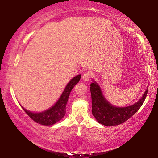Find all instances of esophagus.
I'll return each instance as SVG.
<instances>
[{"label": "esophagus", "mask_w": 158, "mask_h": 158, "mask_svg": "<svg viewBox=\"0 0 158 158\" xmlns=\"http://www.w3.org/2000/svg\"><path fill=\"white\" fill-rule=\"evenodd\" d=\"M90 77H91V73H90V72H85V73L83 74L82 79L84 81H89Z\"/></svg>", "instance_id": "1"}]
</instances>
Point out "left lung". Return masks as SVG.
I'll list each match as a JSON object with an SVG mask.
<instances>
[{
    "label": "left lung",
    "instance_id": "obj_1",
    "mask_svg": "<svg viewBox=\"0 0 158 158\" xmlns=\"http://www.w3.org/2000/svg\"><path fill=\"white\" fill-rule=\"evenodd\" d=\"M92 98V114L98 122L106 126H114L123 123L140 109L146 98L148 89L141 100L135 105L126 107H116L105 100L98 84H90Z\"/></svg>",
    "mask_w": 158,
    "mask_h": 158
}]
</instances>
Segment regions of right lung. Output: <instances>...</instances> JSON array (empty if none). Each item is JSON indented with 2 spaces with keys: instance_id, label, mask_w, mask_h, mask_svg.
<instances>
[{
  "instance_id": "right-lung-1",
  "label": "right lung",
  "mask_w": 158,
  "mask_h": 158,
  "mask_svg": "<svg viewBox=\"0 0 158 158\" xmlns=\"http://www.w3.org/2000/svg\"><path fill=\"white\" fill-rule=\"evenodd\" d=\"M80 79H81V75L79 74L71 79V81L67 85L59 100L52 108L48 110L41 112V113H32L23 107H22V109L33 121L37 123L42 125H52L55 124L65 116L66 105L68 102L69 93L74 85L79 81Z\"/></svg>"
}]
</instances>
